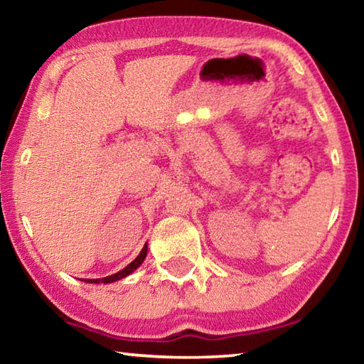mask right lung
Here are the masks:
<instances>
[{
	"label": "right lung",
	"instance_id": "add662e5",
	"mask_svg": "<svg viewBox=\"0 0 364 364\" xmlns=\"http://www.w3.org/2000/svg\"><path fill=\"white\" fill-rule=\"evenodd\" d=\"M146 255H147V245H144L143 250L139 252V255L134 258V260L130 264H127L125 268H123L122 271H119V273H115L112 276H107V278H101V279H85V282H91V284H100V282H104V284H109V282H114V281H119V279L127 278L128 274H132L134 269L139 268V264L144 262Z\"/></svg>",
	"mask_w": 364,
	"mask_h": 364
}]
</instances>
